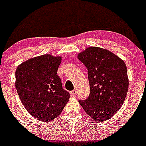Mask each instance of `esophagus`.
Listing matches in <instances>:
<instances>
[{
    "label": "esophagus",
    "instance_id": "obj_1",
    "mask_svg": "<svg viewBox=\"0 0 146 146\" xmlns=\"http://www.w3.org/2000/svg\"><path fill=\"white\" fill-rule=\"evenodd\" d=\"M70 94L72 97H75L76 95V94H77V91H76V90H73L70 91Z\"/></svg>",
    "mask_w": 146,
    "mask_h": 146
}]
</instances>
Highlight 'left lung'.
<instances>
[{
    "label": "left lung",
    "mask_w": 146,
    "mask_h": 146,
    "mask_svg": "<svg viewBox=\"0 0 146 146\" xmlns=\"http://www.w3.org/2000/svg\"><path fill=\"white\" fill-rule=\"evenodd\" d=\"M78 58L88 68L90 88L88 99L79 103L93 120H108L121 108L127 95L126 64L112 52L100 47H88Z\"/></svg>",
    "instance_id": "8db88e82"
}]
</instances>
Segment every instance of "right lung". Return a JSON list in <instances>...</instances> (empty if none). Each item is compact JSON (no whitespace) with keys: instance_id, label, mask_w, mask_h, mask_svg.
Segmentation results:
<instances>
[{"instance_id":"obj_1","label":"right lung","mask_w":146,"mask_h":146,"mask_svg":"<svg viewBox=\"0 0 146 146\" xmlns=\"http://www.w3.org/2000/svg\"><path fill=\"white\" fill-rule=\"evenodd\" d=\"M61 61V56L45 54L25 61L16 69L15 87L20 100L31 115L42 121L58 117L70 96L56 75Z\"/></svg>"}]
</instances>
